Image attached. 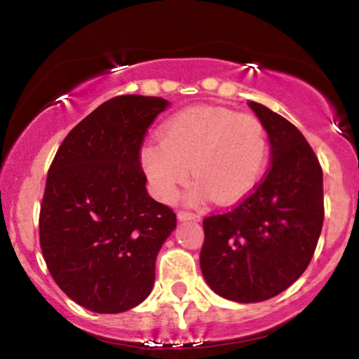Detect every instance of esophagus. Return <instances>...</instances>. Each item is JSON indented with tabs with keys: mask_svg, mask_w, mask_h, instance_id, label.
Masks as SVG:
<instances>
[{
	"mask_svg": "<svg viewBox=\"0 0 359 359\" xmlns=\"http://www.w3.org/2000/svg\"><path fill=\"white\" fill-rule=\"evenodd\" d=\"M177 219H179L180 222H198L201 220V215H197V213H192V212H184L180 210L179 213H177Z\"/></svg>",
	"mask_w": 359,
	"mask_h": 359,
	"instance_id": "34e87169",
	"label": "esophagus"
}]
</instances>
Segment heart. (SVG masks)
<instances>
[{"mask_svg":"<svg viewBox=\"0 0 359 359\" xmlns=\"http://www.w3.org/2000/svg\"><path fill=\"white\" fill-rule=\"evenodd\" d=\"M269 134L253 116L224 107L197 106L172 116L161 127V139L140 147L139 162L152 194L172 202L189 177H195L189 198L207 197L232 203L260 182L269 162Z\"/></svg>","mask_w":359,"mask_h":359,"instance_id":"obj_1","label":"heart"}]
</instances>
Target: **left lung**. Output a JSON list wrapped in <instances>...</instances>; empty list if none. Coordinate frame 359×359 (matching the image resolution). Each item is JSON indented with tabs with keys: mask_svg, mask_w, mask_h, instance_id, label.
<instances>
[{
	"mask_svg": "<svg viewBox=\"0 0 359 359\" xmlns=\"http://www.w3.org/2000/svg\"><path fill=\"white\" fill-rule=\"evenodd\" d=\"M270 139L271 165L242 203L203 220L201 270L217 294L238 303L273 298L306 270L323 226V170L300 130L248 102Z\"/></svg>",
	"mask_w": 359,
	"mask_h": 359,
	"instance_id": "left-lung-1",
	"label": "left lung"
}]
</instances>
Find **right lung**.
Instances as JSON below:
<instances>
[{
  "label": "right lung",
  "instance_id": "obj_1",
  "mask_svg": "<svg viewBox=\"0 0 359 359\" xmlns=\"http://www.w3.org/2000/svg\"><path fill=\"white\" fill-rule=\"evenodd\" d=\"M169 106L137 94L109 99L66 135L49 167L41 250L57 287L89 311H127L152 292L177 220L149 195L139 149Z\"/></svg>",
  "mask_w": 359,
  "mask_h": 359
}]
</instances>
